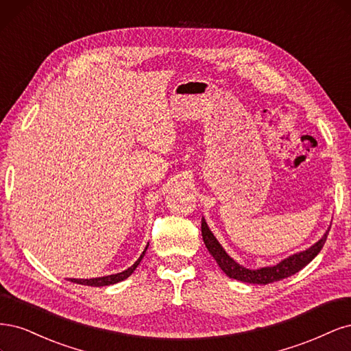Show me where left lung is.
Instances as JSON below:
<instances>
[{
  "label": "left lung",
  "instance_id": "1",
  "mask_svg": "<svg viewBox=\"0 0 351 351\" xmlns=\"http://www.w3.org/2000/svg\"><path fill=\"white\" fill-rule=\"evenodd\" d=\"M201 232L202 241H204L208 252L213 255L214 259H216V263L224 271L226 276L243 282H251V285H268V282L280 281L282 278H287L293 274H296L303 267H306L312 259L321 252L322 246L326 241L328 232H330V228H328V230L324 233L321 239L312 246H309L308 250L293 254L273 267H263L259 269H250L241 265L239 263H236L234 259L224 251V247L216 239V236L213 234L204 217L201 220Z\"/></svg>",
  "mask_w": 351,
  "mask_h": 351
}]
</instances>
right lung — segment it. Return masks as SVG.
<instances>
[{"mask_svg": "<svg viewBox=\"0 0 351 351\" xmlns=\"http://www.w3.org/2000/svg\"><path fill=\"white\" fill-rule=\"evenodd\" d=\"M147 247H149V243H147L145 250L143 251V254L140 255V258L135 261L130 268H127L125 271H122V273L118 274H110V276H105V277H96V278H70L71 282H77V285H83V286H92V287H104V286H110V285H117V282L122 281L128 278L135 268L138 267V264L141 263V259L147 251Z\"/></svg>", "mask_w": 351, "mask_h": 351, "instance_id": "obj_1", "label": "right lung"}]
</instances>
